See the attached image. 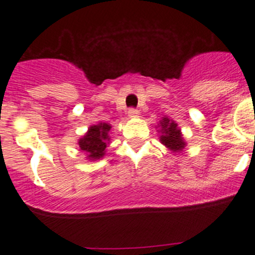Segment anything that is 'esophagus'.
Masks as SVG:
<instances>
[{"mask_svg":"<svg viewBox=\"0 0 255 255\" xmlns=\"http://www.w3.org/2000/svg\"><path fill=\"white\" fill-rule=\"evenodd\" d=\"M138 115V110L134 109V107H130L129 110H128V116L129 117H134V116Z\"/></svg>","mask_w":255,"mask_h":255,"instance_id":"esophagus-1","label":"esophagus"}]
</instances>
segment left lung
Wrapping results in <instances>:
<instances>
[{"label":"left lung","mask_w":255,"mask_h":255,"mask_svg":"<svg viewBox=\"0 0 255 255\" xmlns=\"http://www.w3.org/2000/svg\"><path fill=\"white\" fill-rule=\"evenodd\" d=\"M161 133L160 135L161 143L173 151H180L185 148V142L182 139V135L180 133V129L177 128V125L169 118H163L160 122Z\"/></svg>","instance_id":"8db88e82"}]
</instances>
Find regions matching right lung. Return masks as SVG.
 Wrapping results in <instances>:
<instances>
[{
	"instance_id": "add662e5",
	"label": "right lung",
	"mask_w": 255,
	"mask_h": 255,
	"mask_svg": "<svg viewBox=\"0 0 255 255\" xmlns=\"http://www.w3.org/2000/svg\"><path fill=\"white\" fill-rule=\"evenodd\" d=\"M110 129H111V126L107 125V123H100V125L92 126V127L89 128V132L79 142L80 149L87 154V158H102L107 143L110 140Z\"/></svg>"
}]
</instances>
